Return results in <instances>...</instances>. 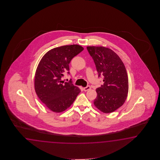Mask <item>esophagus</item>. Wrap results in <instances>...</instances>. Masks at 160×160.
Returning <instances> with one entry per match:
<instances>
[{
	"label": "esophagus",
	"mask_w": 160,
	"mask_h": 160,
	"mask_svg": "<svg viewBox=\"0 0 160 160\" xmlns=\"http://www.w3.org/2000/svg\"><path fill=\"white\" fill-rule=\"evenodd\" d=\"M91 88V87L90 86H86V87H85V88H83V90L85 91V92H86V91H88V90H90Z\"/></svg>",
	"instance_id": "obj_1"
}]
</instances>
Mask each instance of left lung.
<instances>
[{"label":"left lung","mask_w":160,"mask_h":160,"mask_svg":"<svg viewBox=\"0 0 160 160\" xmlns=\"http://www.w3.org/2000/svg\"><path fill=\"white\" fill-rule=\"evenodd\" d=\"M87 49L95 63L98 77L103 85L96 89L94 104L105 113L114 112L124 103L129 90L126 68L118 55L109 48L88 46Z\"/></svg>","instance_id":"8db88e82"}]
</instances>
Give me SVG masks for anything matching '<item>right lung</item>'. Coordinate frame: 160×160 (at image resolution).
<instances>
[{
  "mask_svg": "<svg viewBox=\"0 0 160 160\" xmlns=\"http://www.w3.org/2000/svg\"><path fill=\"white\" fill-rule=\"evenodd\" d=\"M83 50L78 44L63 46L48 51L38 66L34 80L35 90L42 102L51 111H65L74 102L81 90L72 83L64 82V73L70 74L69 63Z\"/></svg>",
  "mask_w": 160,
  "mask_h": 160,
  "instance_id": "obj_1",
  "label": "right lung"
}]
</instances>
